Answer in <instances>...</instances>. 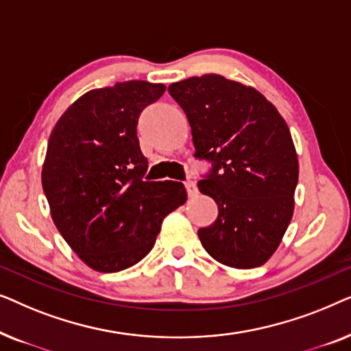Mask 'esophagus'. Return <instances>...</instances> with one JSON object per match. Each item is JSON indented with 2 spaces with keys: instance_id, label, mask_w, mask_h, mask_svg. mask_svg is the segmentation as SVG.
Listing matches in <instances>:
<instances>
[{
  "instance_id": "esophagus-1",
  "label": "esophagus",
  "mask_w": 351,
  "mask_h": 351,
  "mask_svg": "<svg viewBox=\"0 0 351 351\" xmlns=\"http://www.w3.org/2000/svg\"><path fill=\"white\" fill-rule=\"evenodd\" d=\"M185 189H186V195H189L190 198H195V196L198 195V189H196V184L193 180H186Z\"/></svg>"
}]
</instances>
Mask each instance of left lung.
Masks as SVG:
<instances>
[{
	"mask_svg": "<svg viewBox=\"0 0 351 351\" xmlns=\"http://www.w3.org/2000/svg\"><path fill=\"white\" fill-rule=\"evenodd\" d=\"M167 90L189 118L195 158L213 165L198 189L219 214L198 230L201 244L227 267L263 265L289 227L299 180L285 118L257 89L220 75L191 76Z\"/></svg>",
	"mask_w": 351,
	"mask_h": 351,
	"instance_id": "8db88e82",
	"label": "left lung"
}]
</instances>
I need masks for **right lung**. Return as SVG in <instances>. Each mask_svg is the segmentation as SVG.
Masks as SVG:
<instances>
[{
	"label": "right lung",
	"mask_w": 351,
	"mask_h": 351,
	"mask_svg": "<svg viewBox=\"0 0 351 351\" xmlns=\"http://www.w3.org/2000/svg\"><path fill=\"white\" fill-rule=\"evenodd\" d=\"M165 84L124 81L93 89L52 129L43 190L57 230L86 265L117 273L155 246L167 214L186 201L182 182H148L137 138L142 110Z\"/></svg>",
	"instance_id": "obj_1"
}]
</instances>
